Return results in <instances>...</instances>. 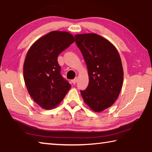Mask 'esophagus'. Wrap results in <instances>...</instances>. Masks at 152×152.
<instances>
[{
    "instance_id": "34e87169",
    "label": "esophagus",
    "mask_w": 152,
    "mask_h": 152,
    "mask_svg": "<svg viewBox=\"0 0 152 152\" xmlns=\"http://www.w3.org/2000/svg\"><path fill=\"white\" fill-rule=\"evenodd\" d=\"M77 79H78L77 77H75L74 79H73V80L71 81V82H72V83H73V84H75V83H77Z\"/></svg>"
}]
</instances>
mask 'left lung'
Listing matches in <instances>:
<instances>
[{"mask_svg":"<svg viewBox=\"0 0 152 152\" xmlns=\"http://www.w3.org/2000/svg\"><path fill=\"white\" fill-rule=\"evenodd\" d=\"M75 42L86 61L89 85L80 91L84 102L95 112L111 107L123 86L124 70L115 47L95 33L75 35Z\"/></svg>","mask_w":152,"mask_h":152,"instance_id":"8db88e82","label":"left lung"}]
</instances>
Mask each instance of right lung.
<instances>
[{"mask_svg":"<svg viewBox=\"0 0 152 152\" xmlns=\"http://www.w3.org/2000/svg\"><path fill=\"white\" fill-rule=\"evenodd\" d=\"M75 42L65 31H54L41 37L31 45L23 65V77L29 95L40 107H57L71 88L61 75L58 55Z\"/></svg>","mask_w":152,"mask_h":152,"instance_id":"add662e5","label":"right lung"}]
</instances>
